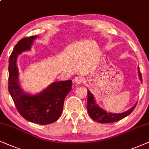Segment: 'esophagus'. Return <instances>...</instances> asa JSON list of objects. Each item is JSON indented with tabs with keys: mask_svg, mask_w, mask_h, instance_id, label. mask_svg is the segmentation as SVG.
Here are the masks:
<instances>
[{
	"mask_svg": "<svg viewBox=\"0 0 149 149\" xmlns=\"http://www.w3.org/2000/svg\"><path fill=\"white\" fill-rule=\"evenodd\" d=\"M75 82H76V84H81L84 82V78L82 76H78L75 79Z\"/></svg>",
	"mask_w": 149,
	"mask_h": 149,
	"instance_id": "34e87169",
	"label": "esophagus"
}]
</instances>
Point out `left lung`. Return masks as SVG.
Segmentation results:
<instances>
[{
    "label": "left lung",
    "instance_id": "left-lung-1",
    "mask_svg": "<svg viewBox=\"0 0 149 149\" xmlns=\"http://www.w3.org/2000/svg\"><path fill=\"white\" fill-rule=\"evenodd\" d=\"M138 75H139L140 80L142 82V75L140 73V69L138 67ZM136 104L132 108L128 110L126 112L119 113V114H114V113L108 112L107 111L104 110V109L100 108L97 106V104L95 102L94 96L90 92V91L88 90V98H87V110H88V114L95 121L101 123H114L118 120H121L129 114L133 112L134 108L136 106Z\"/></svg>",
    "mask_w": 149,
    "mask_h": 149
}]
</instances>
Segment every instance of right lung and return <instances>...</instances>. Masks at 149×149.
Wrapping results in <instances>:
<instances>
[{
	"label": "right lung",
	"instance_id": "add662e5",
	"mask_svg": "<svg viewBox=\"0 0 149 149\" xmlns=\"http://www.w3.org/2000/svg\"><path fill=\"white\" fill-rule=\"evenodd\" d=\"M24 37L15 45L9 60L8 90L17 110L26 120L39 125L56 121L61 116L65 97L71 90L72 81L54 82L36 95L26 93L21 88L18 80L17 58L23 52L31 50L37 37Z\"/></svg>",
	"mask_w": 149,
	"mask_h": 149
}]
</instances>
